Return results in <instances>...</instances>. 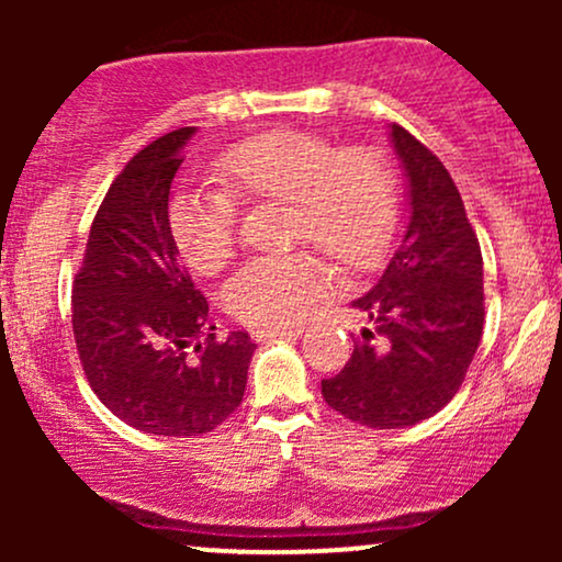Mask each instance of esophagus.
Listing matches in <instances>:
<instances>
[{
  "mask_svg": "<svg viewBox=\"0 0 562 562\" xmlns=\"http://www.w3.org/2000/svg\"><path fill=\"white\" fill-rule=\"evenodd\" d=\"M303 330L301 325H280V327H256V330H250L256 340H269V338H293V335H299Z\"/></svg>",
  "mask_w": 562,
  "mask_h": 562,
  "instance_id": "obj_1",
  "label": "esophagus"
}]
</instances>
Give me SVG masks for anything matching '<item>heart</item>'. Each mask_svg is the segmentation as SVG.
I'll return each mask as SVG.
<instances>
[{
    "mask_svg": "<svg viewBox=\"0 0 562 562\" xmlns=\"http://www.w3.org/2000/svg\"><path fill=\"white\" fill-rule=\"evenodd\" d=\"M224 187H187L169 203V232L179 256L214 274L237 250V200H288L290 240L312 243L344 269H364L389 248L396 227V173L372 147H338L319 134L277 132L240 142L216 164ZM333 272L312 250L245 261L224 285L232 317L280 327L327 293Z\"/></svg>",
    "mask_w": 562,
    "mask_h": 562,
    "instance_id": "1",
    "label": "heart"
}]
</instances>
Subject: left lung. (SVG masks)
<instances>
[{
  "mask_svg": "<svg viewBox=\"0 0 562 562\" xmlns=\"http://www.w3.org/2000/svg\"><path fill=\"white\" fill-rule=\"evenodd\" d=\"M409 182L404 240L370 293L353 301L372 330L322 396L367 428L434 417L460 391L483 335V259L454 179L420 139L391 124Z\"/></svg>",
  "mask_w": 562,
  "mask_h": 562,
  "instance_id": "1",
  "label": "left lung"
}]
</instances>
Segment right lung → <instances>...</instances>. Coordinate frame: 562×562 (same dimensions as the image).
<instances>
[{"label":"right lung","instance_id":"obj_1","mask_svg":"<svg viewBox=\"0 0 562 562\" xmlns=\"http://www.w3.org/2000/svg\"><path fill=\"white\" fill-rule=\"evenodd\" d=\"M195 126L139 150L97 209L74 277V338L89 385L119 420L156 436H200L243 402L256 344L218 340L209 301L179 263L169 192Z\"/></svg>","mask_w":562,"mask_h":562}]
</instances>
